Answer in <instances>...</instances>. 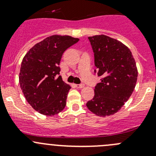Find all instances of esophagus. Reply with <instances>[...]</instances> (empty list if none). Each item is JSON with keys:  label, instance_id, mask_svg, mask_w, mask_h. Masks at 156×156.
Listing matches in <instances>:
<instances>
[{"label": "esophagus", "instance_id": "1", "mask_svg": "<svg viewBox=\"0 0 156 156\" xmlns=\"http://www.w3.org/2000/svg\"><path fill=\"white\" fill-rule=\"evenodd\" d=\"M84 84H75V87H78V88H82L84 87Z\"/></svg>", "mask_w": 156, "mask_h": 156}]
</instances>
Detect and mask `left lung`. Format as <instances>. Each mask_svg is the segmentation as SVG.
Segmentation results:
<instances>
[{
    "instance_id": "left-lung-1",
    "label": "left lung",
    "mask_w": 156,
    "mask_h": 156,
    "mask_svg": "<svg viewBox=\"0 0 156 156\" xmlns=\"http://www.w3.org/2000/svg\"><path fill=\"white\" fill-rule=\"evenodd\" d=\"M94 54V70L101 76L94 97L86 106L94 114L106 117L117 112L133 93L137 80V69L128 48L104 35L88 37Z\"/></svg>"
}]
</instances>
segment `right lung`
<instances>
[{
  "label": "right lung",
  "instance_id": "1",
  "mask_svg": "<svg viewBox=\"0 0 156 156\" xmlns=\"http://www.w3.org/2000/svg\"><path fill=\"white\" fill-rule=\"evenodd\" d=\"M79 41L71 36H50L29 50L22 62L20 84L28 103L45 115L60 112L66 105L71 87L59 75L61 58Z\"/></svg>",
  "mask_w": 156,
  "mask_h": 156
}]
</instances>
